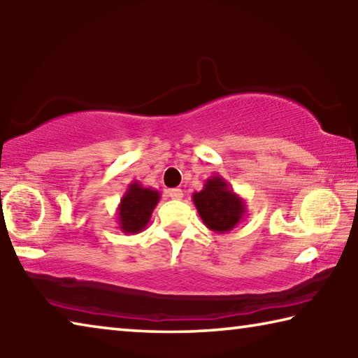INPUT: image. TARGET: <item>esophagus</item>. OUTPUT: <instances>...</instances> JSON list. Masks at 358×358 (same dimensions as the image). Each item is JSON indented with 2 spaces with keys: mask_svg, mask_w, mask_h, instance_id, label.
I'll use <instances>...</instances> for the list:
<instances>
[{
  "mask_svg": "<svg viewBox=\"0 0 358 358\" xmlns=\"http://www.w3.org/2000/svg\"><path fill=\"white\" fill-rule=\"evenodd\" d=\"M169 197L173 199V201H181L183 199V191L180 187H173V189L169 191Z\"/></svg>",
  "mask_w": 358,
  "mask_h": 358,
  "instance_id": "34e87169",
  "label": "esophagus"
}]
</instances>
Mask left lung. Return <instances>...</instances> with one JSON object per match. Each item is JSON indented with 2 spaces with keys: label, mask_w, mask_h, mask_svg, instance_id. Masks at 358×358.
I'll return each instance as SVG.
<instances>
[{
  "label": "left lung",
  "mask_w": 358,
  "mask_h": 358,
  "mask_svg": "<svg viewBox=\"0 0 358 358\" xmlns=\"http://www.w3.org/2000/svg\"><path fill=\"white\" fill-rule=\"evenodd\" d=\"M192 202L205 226L216 234L230 232L246 216L245 199L221 175L205 180L202 191L192 194Z\"/></svg>",
  "instance_id": "8db88e82"
}]
</instances>
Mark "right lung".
<instances>
[{
  "instance_id": "1",
  "label": "right lung",
  "mask_w": 358,
  "mask_h": 358,
  "mask_svg": "<svg viewBox=\"0 0 358 358\" xmlns=\"http://www.w3.org/2000/svg\"><path fill=\"white\" fill-rule=\"evenodd\" d=\"M161 192L153 187L132 181L123 194L117 208L120 230L124 234H138L147 227L151 213L159 202Z\"/></svg>"
}]
</instances>
